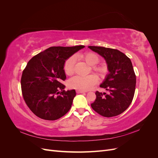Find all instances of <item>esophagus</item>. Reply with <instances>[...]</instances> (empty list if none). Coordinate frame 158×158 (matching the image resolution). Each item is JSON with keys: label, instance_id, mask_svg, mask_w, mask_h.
Listing matches in <instances>:
<instances>
[{"label": "esophagus", "instance_id": "34e87169", "mask_svg": "<svg viewBox=\"0 0 158 158\" xmlns=\"http://www.w3.org/2000/svg\"><path fill=\"white\" fill-rule=\"evenodd\" d=\"M86 92H85V91H82V90H79V89H77L76 90V93L77 94H82V93H85Z\"/></svg>", "mask_w": 158, "mask_h": 158}]
</instances>
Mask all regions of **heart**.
Returning <instances> with one entry per match:
<instances>
[{
  "mask_svg": "<svg viewBox=\"0 0 158 158\" xmlns=\"http://www.w3.org/2000/svg\"><path fill=\"white\" fill-rule=\"evenodd\" d=\"M82 59L90 65L94 66V70L100 76H103L107 73L106 69L102 66H95L99 62V59L97 55L92 52H85L82 56ZM76 61L75 56H71L66 59L63 64V70L65 74L70 76L74 73V66ZM98 82V78L94 74L88 76H75L69 81V86L76 89L87 91L92 88Z\"/></svg>",
  "mask_w": 158,
  "mask_h": 158,
  "instance_id": "b5f03b06",
  "label": "heart"
}]
</instances>
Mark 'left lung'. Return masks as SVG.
I'll list each match as a JSON object with an SVG mask.
<instances>
[{"mask_svg":"<svg viewBox=\"0 0 158 158\" xmlns=\"http://www.w3.org/2000/svg\"><path fill=\"white\" fill-rule=\"evenodd\" d=\"M88 47L106 59L109 71L100 85L109 94L97 91L96 99L91 106L103 117L118 115L130 106L135 92L136 78L131 60L117 49L98 46Z\"/></svg>","mask_w":158,"mask_h":158,"instance_id":"obj_1","label":"left lung"}]
</instances>
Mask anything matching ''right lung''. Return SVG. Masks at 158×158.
Masks as SVG:
<instances>
[{"mask_svg": "<svg viewBox=\"0 0 158 158\" xmlns=\"http://www.w3.org/2000/svg\"><path fill=\"white\" fill-rule=\"evenodd\" d=\"M84 47H51L28 61L21 78L22 92L27 107L37 117L54 121L69 111L76 92L64 90L63 64Z\"/></svg>", "mask_w": 158, "mask_h": 158, "instance_id": "add662e5", "label": "right lung"}]
</instances>
